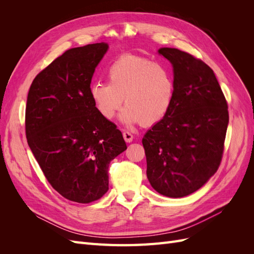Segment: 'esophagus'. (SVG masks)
<instances>
[{
  "instance_id": "1",
  "label": "esophagus",
  "mask_w": 254,
  "mask_h": 254,
  "mask_svg": "<svg viewBox=\"0 0 254 254\" xmlns=\"http://www.w3.org/2000/svg\"><path fill=\"white\" fill-rule=\"evenodd\" d=\"M123 137H124V140L127 142V143H130L132 142L133 140V135L130 133L129 131H123Z\"/></svg>"
}]
</instances>
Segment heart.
Wrapping results in <instances>:
<instances>
[{
  "mask_svg": "<svg viewBox=\"0 0 254 254\" xmlns=\"http://www.w3.org/2000/svg\"><path fill=\"white\" fill-rule=\"evenodd\" d=\"M109 83L95 81L90 97L97 112L111 120L124 101L121 118L126 124L155 125L170 111L175 96L172 68L148 58L124 55L114 60L106 71Z\"/></svg>",
  "mask_w": 254,
  "mask_h": 254,
  "instance_id": "b5f03b06",
  "label": "heart"
}]
</instances>
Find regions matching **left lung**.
<instances>
[{"instance_id":"1","label":"left lung","mask_w":254,"mask_h":254,"mask_svg":"<svg viewBox=\"0 0 254 254\" xmlns=\"http://www.w3.org/2000/svg\"><path fill=\"white\" fill-rule=\"evenodd\" d=\"M159 54L172 63L175 96L170 111L144 135L147 178L158 193L180 198L217 172L229 123L228 103L212 68L178 49Z\"/></svg>"}]
</instances>
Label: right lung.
I'll use <instances>...</instances> for the list:
<instances>
[{"mask_svg": "<svg viewBox=\"0 0 254 254\" xmlns=\"http://www.w3.org/2000/svg\"><path fill=\"white\" fill-rule=\"evenodd\" d=\"M107 43L65 51L29 88L25 132L45 178L67 200L90 203L109 189L108 167L126 150L123 134L97 112L90 97Z\"/></svg>", "mask_w": 254, "mask_h": 254, "instance_id": "add662e5", "label": "right lung"}]
</instances>
